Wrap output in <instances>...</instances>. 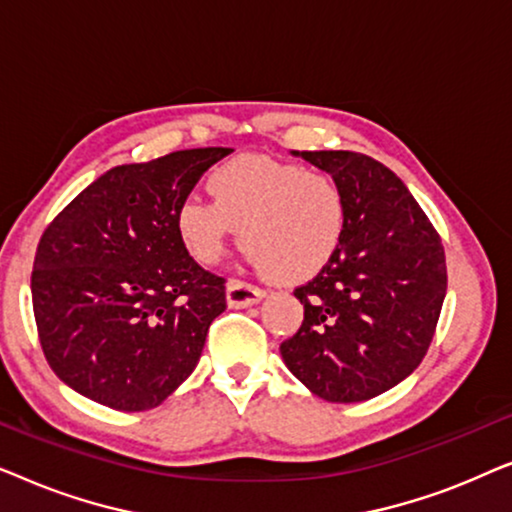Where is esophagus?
Here are the masks:
<instances>
[{
  "instance_id": "1",
  "label": "esophagus",
  "mask_w": 512,
  "mask_h": 512,
  "mask_svg": "<svg viewBox=\"0 0 512 512\" xmlns=\"http://www.w3.org/2000/svg\"><path fill=\"white\" fill-rule=\"evenodd\" d=\"M265 291L254 284L240 282V279H230L226 284V303L228 307H249L263 300Z\"/></svg>"
}]
</instances>
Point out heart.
Here are the masks:
<instances>
[{
  "label": "heart",
  "mask_w": 512,
  "mask_h": 512,
  "mask_svg": "<svg viewBox=\"0 0 512 512\" xmlns=\"http://www.w3.org/2000/svg\"><path fill=\"white\" fill-rule=\"evenodd\" d=\"M207 193L212 202L188 198L174 212L181 247L200 265L219 261L240 228L249 263L296 284L319 275L345 240L347 200L328 172L240 156L209 174Z\"/></svg>",
  "instance_id": "heart-1"
}]
</instances>
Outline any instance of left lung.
Returning <instances> with one entry per match:
<instances>
[{
    "label": "left lung",
    "instance_id": "8db88e82",
    "mask_svg": "<svg viewBox=\"0 0 512 512\" xmlns=\"http://www.w3.org/2000/svg\"><path fill=\"white\" fill-rule=\"evenodd\" d=\"M338 181L347 233L312 282L293 291L305 319L279 352L331 403H359L403 382L429 349L447 291L443 242L389 167L354 151H293Z\"/></svg>",
    "mask_w": 512,
    "mask_h": 512
}]
</instances>
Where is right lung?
Listing matches in <instances>:
<instances>
[{
	"label": "right lung",
	"instance_id": "1",
	"mask_svg": "<svg viewBox=\"0 0 512 512\" xmlns=\"http://www.w3.org/2000/svg\"><path fill=\"white\" fill-rule=\"evenodd\" d=\"M233 149L174 151L118 165L41 235L32 307L48 366L67 387L123 412L151 410L198 366L226 279L181 247L174 212Z\"/></svg>",
	"mask_w": 512,
	"mask_h": 512
}]
</instances>
